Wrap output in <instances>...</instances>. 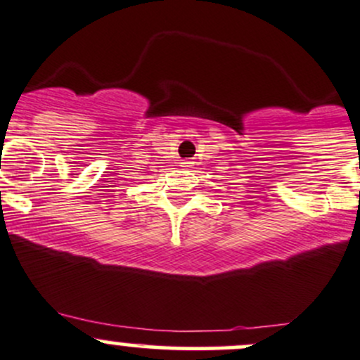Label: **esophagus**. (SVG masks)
Here are the masks:
<instances>
[{"label": "esophagus", "instance_id": "1", "mask_svg": "<svg viewBox=\"0 0 360 360\" xmlns=\"http://www.w3.org/2000/svg\"><path fill=\"white\" fill-rule=\"evenodd\" d=\"M181 164H183V167H191L193 162H189V160H183V162H181Z\"/></svg>", "mask_w": 360, "mask_h": 360}]
</instances>
